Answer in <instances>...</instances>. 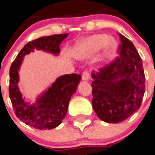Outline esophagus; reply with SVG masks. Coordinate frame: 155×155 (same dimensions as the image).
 Segmentation results:
<instances>
[{
	"label": "esophagus",
	"mask_w": 155,
	"mask_h": 155,
	"mask_svg": "<svg viewBox=\"0 0 155 155\" xmlns=\"http://www.w3.org/2000/svg\"><path fill=\"white\" fill-rule=\"evenodd\" d=\"M82 79L84 81H88L90 79V73L87 71H84V72L82 73Z\"/></svg>",
	"instance_id": "1"
}]
</instances>
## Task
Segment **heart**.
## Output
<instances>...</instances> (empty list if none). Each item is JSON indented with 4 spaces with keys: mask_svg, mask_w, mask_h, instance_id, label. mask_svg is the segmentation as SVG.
<instances>
[{
    "mask_svg": "<svg viewBox=\"0 0 155 155\" xmlns=\"http://www.w3.org/2000/svg\"><path fill=\"white\" fill-rule=\"evenodd\" d=\"M105 50V58H110L114 52L116 44L114 41H110V37L107 35H97L87 38L82 45V48L84 49L87 54L97 53L106 45Z\"/></svg>",
    "mask_w": 155,
    "mask_h": 155,
    "instance_id": "b5f03b06",
    "label": "heart"
}]
</instances>
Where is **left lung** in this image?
Masks as SVG:
<instances>
[{
	"instance_id": "8db88e82",
	"label": "left lung",
	"mask_w": 155,
	"mask_h": 155,
	"mask_svg": "<svg viewBox=\"0 0 155 155\" xmlns=\"http://www.w3.org/2000/svg\"><path fill=\"white\" fill-rule=\"evenodd\" d=\"M120 38V57L91 74L93 107L108 123H120L136 112L145 93L142 59L131 41L122 34Z\"/></svg>"
}]
</instances>
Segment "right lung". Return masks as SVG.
Segmentation results:
<instances>
[{"label": "right lung", "instance_id": "right-lung-1", "mask_svg": "<svg viewBox=\"0 0 155 155\" xmlns=\"http://www.w3.org/2000/svg\"><path fill=\"white\" fill-rule=\"evenodd\" d=\"M68 35V33L53 35L28 42L10 67L9 91L15 114L23 123L35 128L50 130L61 124L67 114L71 97L77 89L82 77L76 73L59 76L48 91L38 97L35 103L30 104L22 97L18 84L21 64L24 56L33 52L35 49L58 55L60 44Z\"/></svg>", "mask_w": 155, "mask_h": 155}]
</instances>
